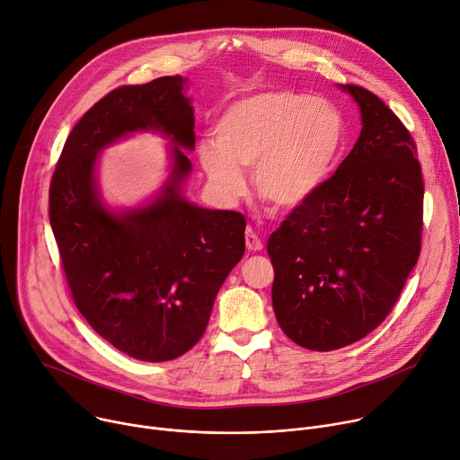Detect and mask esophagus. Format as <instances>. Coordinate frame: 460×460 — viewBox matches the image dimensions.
Returning a JSON list of instances; mask_svg holds the SVG:
<instances>
[{"mask_svg": "<svg viewBox=\"0 0 460 460\" xmlns=\"http://www.w3.org/2000/svg\"><path fill=\"white\" fill-rule=\"evenodd\" d=\"M245 247H247V252H252V253H259L264 249L262 240L257 236V233L252 227L245 229Z\"/></svg>", "mask_w": 460, "mask_h": 460, "instance_id": "esophagus-1", "label": "esophagus"}]
</instances>
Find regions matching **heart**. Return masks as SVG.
Returning <instances> with one entry per match:
<instances>
[{
  "mask_svg": "<svg viewBox=\"0 0 460 460\" xmlns=\"http://www.w3.org/2000/svg\"><path fill=\"white\" fill-rule=\"evenodd\" d=\"M349 137L343 111L328 99L268 90L231 102L213 124L198 161L213 192L231 201L253 171L255 196L277 213H296L330 181Z\"/></svg>",
  "mask_w": 460,
  "mask_h": 460,
  "instance_id": "obj_1",
  "label": "heart"
}]
</instances>
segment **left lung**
Returning <instances> with one entry per match:
<instances>
[{"mask_svg":"<svg viewBox=\"0 0 460 460\" xmlns=\"http://www.w3.org/2000/svg\"><path fill=\"white\" fill-rule=\"evenodd\" d=\"M338 88L359 108V137L268 240L275 317L291 341L317 352L352 345L387 317L422 236L424 181L411 134L374 93Z\"/></svg>","mask_w":460,"mask_h":460,"instance_id":"obj_1","label":"left lung"}]
</instances>
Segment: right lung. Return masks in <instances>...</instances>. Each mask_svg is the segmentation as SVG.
Instances as JSON below:
<instances>
[{
  "instance_id": "right-lung-1",
  "label": "right lung",
  "mask_w": 460,
  "mask_h": 460,
  "mask_svg": "<svg viewBox=\"0 0 460 460\" xmlns=\"http://www.w3.org/2000/svg\"><path fill=\"white\" fill-rule=\"evenodd\" d=\"M187 78L122 86L71 130L49 189V220L78 312L115 349L141 361L190 350L218 289L245 252V218L187 199L194 108ZM172 143L170 174L139 206L111 208L98 185L100 152L134 133Z\"/></svg>"
}]
</instances>
